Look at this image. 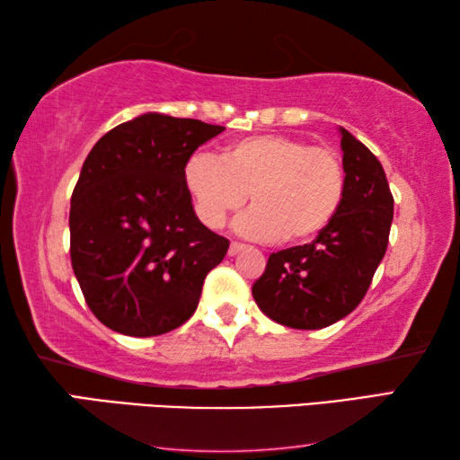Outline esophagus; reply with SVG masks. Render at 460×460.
Masks as SVG:
<instances>
[{
	"label": "esophagus",
	"mask_w": 460,
	"mask_h": 460,
	"mask_svg": "<svg viewBox=\"0 0 460 460\" xmlns=\"http://www.w3.org/2000/svg\"><path fill=\"white\" fill-rule=\"evenodd\" d=\"M241 252H245V245L243 243H237V241H233V243L229 245V255H231V258H235V255H239Z\"/></svg>",
	"instance_id": "34e87169"
}]
</instances>
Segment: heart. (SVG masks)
Listing matches in <instances>:
<instances>
[{"label": "heart", "mask_w": 460, "mask_h": 460, "mask_svg": "<svg viewBox=\"0 0 460 460\" xmlns=\"http://www.w3.org/2000/svg\"><path fill=\"white\" fill-rule=\"evenodd\" d=\"M199 219L221 229L227 217L245 205L252 208L235 229L258 241H306L329 227L347 192L341 155L306 139L260 134L235 139L219 160L194 155L184 168Z\"/></svg>", "instance_id": "obj_1"}]
</instances>
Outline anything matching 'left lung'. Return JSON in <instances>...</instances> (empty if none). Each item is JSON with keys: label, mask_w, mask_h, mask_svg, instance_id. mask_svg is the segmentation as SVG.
Wrapping results in <instances>:
<instances>
[{"label": "left lung", "mask_w": 460, "mask_h": 460, "mask_svg": "<svg viewBox=\"0 0 460 460\" xmlns=\"http://www.w3.org/2000/svg\"><path fill=\"white\" fill-rule=\"evenodd\" d=\"M347 192L341 211L313 243L271 253L252 294L271 321L290 329H324L359 306L384 260L394 197L384 166L341 128Z\"/></svg>", "instance_id": "obj_1"}]
</instances>
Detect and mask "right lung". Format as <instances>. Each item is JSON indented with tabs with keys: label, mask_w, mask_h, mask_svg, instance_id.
<instances>
[{
	"label": "right lung",
	"mask_w": 460,
	"mask_h": 460,
	"mask_svg": "<svg viewBox=\"0 0 460 460\" xmlns=\"http://www.w3.org/2000/svg\"><path fill=\"white\" fill-rule=\"evenodd\" d=\"M225 128L144 113L99 139L71 199V261L101 323L158 337L194 314L229 241L194 215L184 168Z\"/></svg>",
	"instance_id": "right-lung-1"
}]
</instances>
